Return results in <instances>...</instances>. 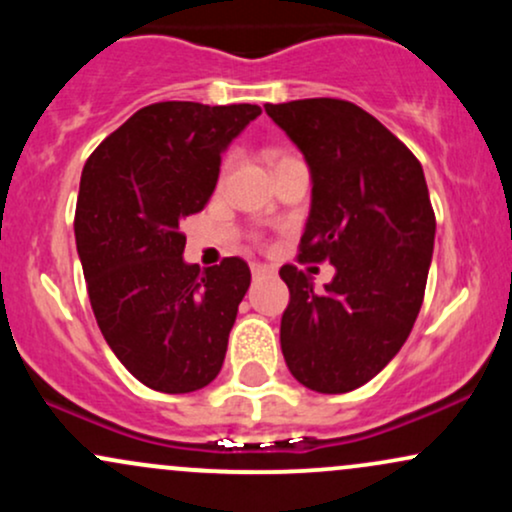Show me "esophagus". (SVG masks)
<instances>
[{
    "label": "esophagus",
    "instance_id": "34e87169",
    "mask_svg": "<svg viewBox=\"0 0 512 512\" xmlns=\"http://www.w3.org/2000/svg\"><path fill=\"white\" fill-rule=\"evenodd\" d=\"M274 267L269 264H252V279H262V276H272Z\"/></svg>",
    "mask_w": 512,
    "mask_h": 512
}]
</instances>
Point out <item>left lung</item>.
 Segmentation results:
<instances>
[{
	"label": "left lung",
	"instance_id": "8db88e82",
	"mask_svg": "<svg viewBox=\"0 0 512 512\" xmlns=\"http://www.w3.org/2000/svg\"><path fill=\"white\" fill-rule=\"evenodd\" d=\"M310 170L301 260L334 267L325 291L293 264L281 351L298 383L325 395L366 385L407 342L436 240L424 168L373 115L337 98L264 105Z\"/></svg>",
	"mask_w": 512,
	"mask_h": 512
}]
</instances>
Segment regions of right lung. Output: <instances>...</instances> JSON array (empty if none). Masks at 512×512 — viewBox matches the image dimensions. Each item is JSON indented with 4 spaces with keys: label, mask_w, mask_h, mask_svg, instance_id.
<instances>
[{
    "label": "right lung",
    "mask_w": 512,
    "mask_h": 512,
    "mask_svg": "<svg viewBox=\"0 0 512 512\" xmlns=\"http://www.w3.org/2000/svg\"><path fill=\"white\" fill-rule=\"evenodd\" d=\"M260 113L250 103L146 105L81 173L74 236L93 315L151 390H202L223 366L250 267L240 257L185 262L180 223L207 207L221 154Z\"/></svg>",
    "instance_id": "right-lung-1"
}]
</instances>
